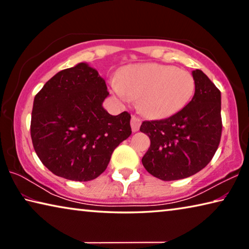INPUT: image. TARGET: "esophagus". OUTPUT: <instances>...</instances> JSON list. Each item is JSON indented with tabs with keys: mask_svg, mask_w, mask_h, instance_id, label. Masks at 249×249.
Masks as SVG:
<instances>
[{
	"mask_svg": "<svg viewBox=\"0 0 249 249\" xmlns=\"http://www.w3.org/2000/svg\"><path fill=\"white\" fill-rule=\"evenodd\" d=\"M141 123H142V121H141L140 117H137L135 115L132 116V119H130V126H132L133 132H137V130L140 129Z\"/></svg>",
	"mask_w": 249,
	"mask_h": 249,
	"instance_id": "esophagus-1",
	"label": "esophagus"
}]
</instances>
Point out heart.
<instances>
[{
  "mask_svg": "<svg viewBox=\"0 0 249 249\" xmlns=\"http://www.w3.org/2000/svg\"><path fill=\"white\" fill-rule=\"evenodd\" d=\"M112 89L122 99H138V108L146 116L165 119L190 102L196 82L190 72L175 66L142 64L125 67Z\"/></svg>",
  "mask_w": 249,
  "mask_h": 249,
  "instance_id": "1",
  "label": "heart"
}]
</instances>
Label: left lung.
I'll list each match as a JSON object with an SVG mask.
<instances>
[{
	"label": "left lung",
	"instance_id": "left-lung-1",
	"mask_svg": "<svg viewBox=\"0 0 249 249\" xmlns=\"http://www.w3.org/2000/svg\"><path fill=\"white\" fill-rule=\"evenodd\" d=\"M192 100L170 117L145 121L141 132L150 147L142 159L145 169L163 181L196 175L212 160L222 135L221 92L201 70L192 71Z\"/></svg>",
	"mask_w": 249,
	"mask_h": 249
}]
</instances>
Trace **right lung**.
<instances>
[{
    "label": "right lung",
    "instance_id": "add662e5",
    "mask_svg": "<svg viewBox=\"0 0 249 249\" xmlns=\"http://www.w3.org/2000/svg\"><path fill=\"white\" fill-rule=\"evenodd\" d=\"M108 94L104 79L86 62L59 71L36 94L33 146L53 175L72 181L98 178L132 134L127 112L114 116L104 109Z\"/></svg>",
    "mask_w": 249,
    "mask_h": 249
}]
</instances>
